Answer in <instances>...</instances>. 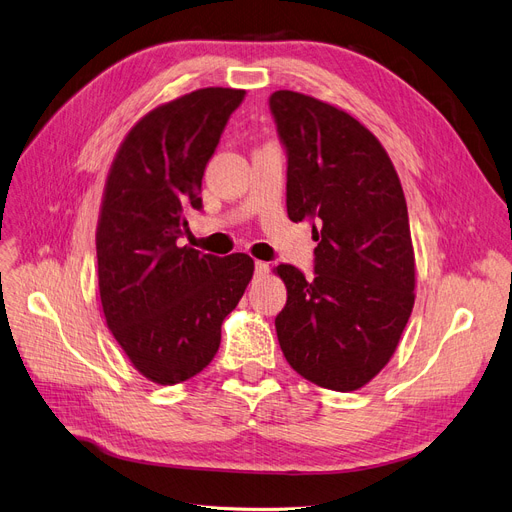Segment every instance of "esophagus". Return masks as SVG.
I'll return each instance as SVG.
<instances>
[{
  "label": "esophagus",
  "instance_id": "34e87169",
  "mask_svg": "<svg viewBox=\"0 0 512 512\" xmlns=\"http://www.w3.org/2000/svg\"><path fill=\"white\" fill-rule=\"evenodd\" d=\"M268 270H270V266H268L266 261H255V274H257V276L268 274Z\"/></svg>",
  "mask_w": 512,
  "mask_h": 512
}]
</instances>
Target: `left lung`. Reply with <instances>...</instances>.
Wrapping results in <instances>:
<instances>
[{"label":"left lung","mask_w":512,"mask_h":512,"mask_svg":"<svg viewBox=\"0 0 512 512\" xmlns=\"http://www.w3.org/2000/svg\"><path fill=\"white\" fill-rule=\"evenodd\" d=\"M287 147V213L308 221L314 278L280 263L287 363L337 392L363 388L394 354L415 301L407 202L382 143L344 109L293 90L270 97Z\"/></svg>","instance_id":"1"}]
</instances>
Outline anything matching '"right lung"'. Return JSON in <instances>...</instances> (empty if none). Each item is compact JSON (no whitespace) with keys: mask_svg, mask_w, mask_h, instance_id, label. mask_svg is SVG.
I'll return each instance as SVG.
<instances>
[{"mask_svg":"<svg viewBox=\"0 0 512 512\" xmlns=\"http://www.w3.org/2000/svg\"><path fill=\"white\" fill-rule=\"evenodd\" d=\"M244 94L200 88L151 109L128 130L105 181L97 225L103 314L132 367L160 386L213 361L223 318L253 278L246 253L177 246L185 213L202 208L204 168Z\"/></svg>","mask_w":512,"mask_h":512,"instance_id":"obj_1","label":"right lung"}]
</instances>
